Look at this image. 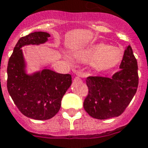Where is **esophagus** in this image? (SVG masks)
<instances>
[{"label":"esophagus","mask_w":148,"mask_h":148,"mask_svg":"<svg viewBox=\"0 0 148 148\" xmlns=\"http://www.w3.org/2000/svg\"><path fill=\"white\" fill-rule=\"evenodd\" d=\"M75 79H76V80H80L81 78H80V77L77 76V77H75Z\"/></svg>","instance_id":"obj_1"}]
</instances>
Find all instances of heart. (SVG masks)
<instances>
[{"mask_svg":"<svg viewBox=\"0 0 148 148\" xmlns=\"http://www.w3.org/2000/svg\"><path fill=\"white\" fill-rule=\"evenodd\" d=\"M124 57V52L119 47H110L106 43H96L74 53V58L77 62H91L96 72H103L116 67Z\"/></svg>","mask_w":148,"mask_h":148,"instance_id":"heart-1","label":"heart"}]
</instances>
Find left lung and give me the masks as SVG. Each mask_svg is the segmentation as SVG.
Instances as JSON below:
<instances>
[{
    "label": "left lung",
    "mask_w": 148,
    "mask_h": 148,
    "mask_svg": "<svg viewBox=\"0 0 148 148\" xmlns=\"http://www.w3.org/2000/svg\"><path fill=\"white\" fill-rule=\"evenodd\" d=\"M120 68L112 77L89 76L86 79L88 93L83 106L90 116L98 120L119 116L132 100L139 75L137 60L130 45L124 51Z\"/></svg>",
    "instance_id": "obj_1"
}]
</instances>
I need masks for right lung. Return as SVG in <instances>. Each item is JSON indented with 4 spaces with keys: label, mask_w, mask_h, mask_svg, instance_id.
I'll return each instance as SVG.
<instances>
[{
    "label": "right lung",
    "mask_w": 148,
    "mask_h": 148,
    "mask_svg": "<svg viewBox=\"0 0 148 148\" xmlns=\"http://www.w3.org/2000/svg\"><path fill=\"white\" fill-rule=\"evenodd\" d=\"M50 35L36 32L21 37L9 58L7 67V89L12 99L22 114L43 121L58 113L61 101L71 86V74H62L45 69L33 75L24 72V60L21 47L29 44L43 43Z\"/></svg>",
    "instance_id": "add662e5"
}]
</instances>
